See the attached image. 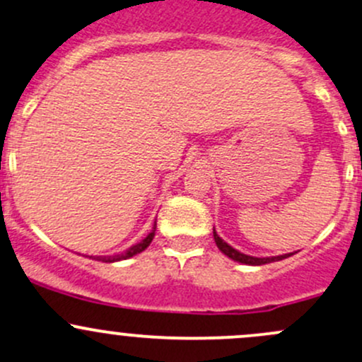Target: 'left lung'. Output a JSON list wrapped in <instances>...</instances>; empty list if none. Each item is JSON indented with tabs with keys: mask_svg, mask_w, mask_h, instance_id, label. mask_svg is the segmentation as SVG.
<instances>
[{
	"mask_svg": "<svg viewBox=\"0 0 362 362\" xmlns=\"http://www.w3.org/2000/svg\"><path fill=\"white\" fill-rule=\"evenodd\" d=\"M213 238H215L216 246H218V250L222 251L223 255H227V257L232 258V260H234V262H241V264H246V265H264V264H271V262L283 260V258L290 257V255H279V257H265V258L250 257V255L241 253V251L234 250V248H232V246L227 245V243L223 241V239L220 238L218 234H216L215 229H213Z\"/></svg>",
	"mask_w": 362,
	"mask_h": 362,
	"instance_id": "8db88e82",
	"label": "left lung"
}]
</instances>
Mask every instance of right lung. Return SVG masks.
Here are the masks:
<instances>
[{
    "label": "right lung",
    "instance_id": "add662e5",
    "mask_svg": "<svg viewBox=\"0 0 362 362\" xmlns=\"http://www.w3.org/2000/svg\"><path fill=\"white\" fill-rule=\"evenodd\" d=\"M154 234H156V222H154V227H152V230L147 234V238H144L142 241L136 243V245H133L132 248H128L127 251H123V253H117V255H111V257H95V260H100V262H119V260H127V258L133 257V255L140 253V251H144L147 248V246L151 245V241L154 239Z\"/></svg>",
    "mask_w": 362,
    "mask_h": 362
}]
</instances>
